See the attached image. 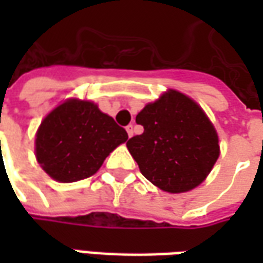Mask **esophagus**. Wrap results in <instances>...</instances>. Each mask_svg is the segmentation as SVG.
I'll list each match as a JSON object with an SVG mask.
<instances>
[{"label":"esophagus","mask_w":263,"mask_h":263,"mask_svg":"<svg viewBox=\"0 0 263 263\" xmlns=\"http://www.w3.org/2000/svg\"><path fill=\"white\" fill-rule=\"evenodd\" d=\"M126 132H128V137L129 138L134 135V125H132V124H129V125L126 126Z\"/></svg>","instance_id":"34e87169"}]
</instances>
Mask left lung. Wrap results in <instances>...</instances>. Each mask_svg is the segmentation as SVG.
Here are the masks:
<instances>
[{
    "mask_svg": "<svg viewBox=\"0 0 263 263\" xmlns=\"http://www.w3.org/2000/svg\"><path fill=\"white\" fill-rule=\"evenodd\" d=\"M143 126L128 151L141 173L165 192H189L207 177L220 155L218 137L192 98L172 90L137 115Z\"/></svg>",
    "mask_w": 263,
    "mask_h": 263,
    "instance_id": "left-lung-1",
    "label": "left lung"
}]
</instances>
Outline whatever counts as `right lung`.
<instances>
[{"instance_id":"add662e5","label":"right lung","mask_w":263,"mask_h":263,"mask_svg":"<svg viewBox=\"0 0 263 263\" xmlns=\"http://www.w3.org/2000/svg\"><path fill=\"white\" fill-rule=\"evenodd\" d=\"M128 139L126 131L90 101L69 100L43 120L36 134V159L62 183L92 176L104 159Z\"/></svg>"}]
</instances>
